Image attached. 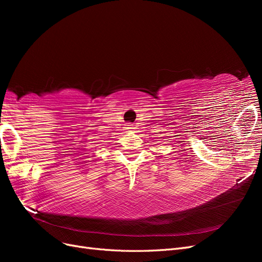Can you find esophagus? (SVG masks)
<instances>
[{
	"instance_id": "esophagus-1",
	"label": "esophagus",
	"mask_w": 262,
	"mask_h": 262,
	"mask_svg": "<svg viewBox=\"0 0 262 262\" xmlns=\"http://www.w3.org/2000/svg\"><path fill=\"white\" fill-rule=\"evenodd\" d=\"M126 129H132V124H131V123L126 124Z\"/></svg>"
}]
</instances>
